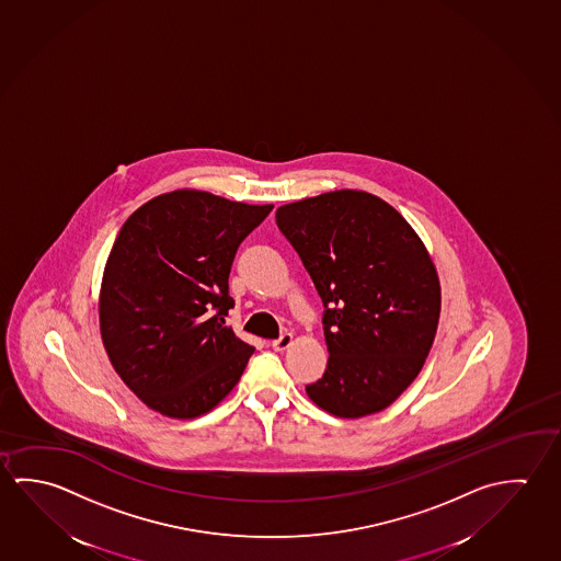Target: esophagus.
Returning a JSON list of instances; mask_svg holds the SVG:
<instances>
[{
  "label": "esophagus",
  "mask_w": 561,
  "mask_h": 561,
  "mask_svg": "<svg viewBox=\"0 0 561 561\" xmlns=\"http://www.w3.org/2000/svg\"><path fill=\"white\" fill-rule=\"evenodd\" d=\"M291 344H294V334H291V332H285L279 339L272 340V348L277 350V352H284V350L289 348Z\"/></svg>",
  "instance_id": "esophagus-1"
}]
</instances>
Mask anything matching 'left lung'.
Instances as JSON below:
<instances>
[{"mask_svg": "<svg viewBox=\"0 0 561 561\" xmlns=\"http://www.w3.org/2000/svg\"><path fill=\"white\" fill-rule=\"evenodd\" d=\"M324 305V376L307 386L340 419L379 413L423 369L440 319V282L403 215L377 195L339 190L276 211Z\"/></svg>", "mask_w": 561, "mask_h": 561, "instance_id": "8db88e82", "label": "left lung"}]
</instances>
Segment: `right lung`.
Returning <instances> with one entry per match:
<instances>
[{
	"instance_id": "add662e5",
	"label": "right lung",
	"mask_w": 561,
	"mask_h": 561,
	"mask_svg": "<svg viewBox=\"0 0 561 561\" xmlns=\"http://www.w3.org/2000/svg\"><path fill=\"white\" fill-rule=\"evenodd\" d=\"M272 209L175 190L121 227L103 270L100 331L111 366L152 411L195 419L239 383L254 348L225 322L230 266Z\"/></svg>"
}]
</instances>
